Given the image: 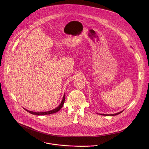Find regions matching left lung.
I'll use <instances>...</instances> for the list:
<instances>
[{
	"label": "left lung",
	"instance_id": "left-lung-1",
	"mask_svg": "<svg viewBox=\"0 0 149 149\" xmlns=\"http://www.w3.org/2000/svg\"><path fill=\"white\" fill-rule=\"evenodd\" d=\"M123 111H124V110H123V111H120V112H119V113L113 114H100V115H102V116H116V115H118V114H119L121 113Z\"/></svg>",
	"mask_w": 149,
	"mask_h": 149
}]
</instances>
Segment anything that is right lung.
<instances>
[{
	"label": "right lung",
	"instance_id": "obj_1",
	"mask_svg": "<svg viewBox=\"0 0 149 149\" xmlns=\"http://www.w3.org/2000/svg\"><path fill=\"white\" fill-rule=\"evenodd\" d=\"M65 94H64V95H63V97L62 98V100L60 103V104L57 107H56L55 109L52 110H50V111H45V112H33V111H29V110H28L27 109H24L26 111H28V113H31V114H32L33 115H36V116H43V115H48V114H54V113H55L56 112H58V111H59L61 108L62 107V106L63 105V104H64V102H65Z\"/></svg>",
	"mask_w": 149,
	"mask_h": 149
}]
</instances>
